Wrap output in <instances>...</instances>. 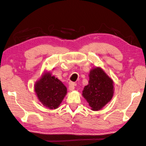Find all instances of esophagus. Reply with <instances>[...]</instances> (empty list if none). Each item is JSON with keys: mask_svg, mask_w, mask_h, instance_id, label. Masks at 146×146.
I'll return each instance as SVG.
<instances>
[{"mask_svg": "<svg viewBox=\"0 0 146 146\" xmlns=\"http://www.w3.org/2000/svg\"><path fill=\"white\" fill-rule=\"evenodd\" d=\"M75 86H76V83L70 82L69 83V91H73L75 89Z\"/></svg>", "mask_w": 146, "mask_h": 146, "instance_id": "esophagus-1", "label": "esophagus"}]
</instances>
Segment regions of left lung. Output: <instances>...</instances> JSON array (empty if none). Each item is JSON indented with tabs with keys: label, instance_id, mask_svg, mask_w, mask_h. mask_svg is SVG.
<instances>
[{
	"label": "left lung",
	"instance_id": "8db88e82",
	"mask_svg": "<svg viewBox=\"0 0 146 146\" xmlns=\"http://www.w3.org/2000/svg\"><path fill=\"white\" fill-rule=\"evenodd\" d=\"M88 85L82 95L93 111L101 110L111 100L114 94L113 81L103 69L96 67L90 70Z\"/></svg>",
	"mask_w": 146,
	"mask_h": 146
}]
</instances>
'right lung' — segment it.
I'll return each mask as SVG.
<instances>
[{
    "mask_svg": "<svg viewBox=\"0 0 146 146\" xmlns=\"http://www.w3.org/2000/svg\"><path fill=\"white\" fill-rule=\"evenodd\" d=\"M35 91L43 106L52 110L58 108L62 102L67 88L50 72H45L35 83Z\"/></svg>",
    "mask_w": 146,
    "mask_h": 146,
    "instance_id": "right-lung-1",
    "label": "right lung"
}]
</instances>
